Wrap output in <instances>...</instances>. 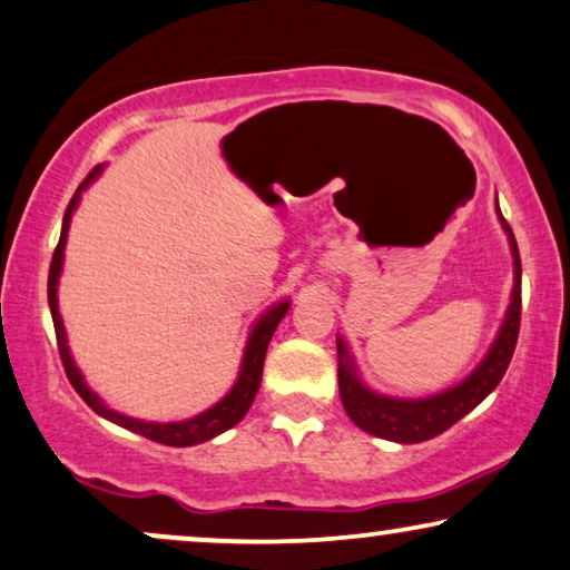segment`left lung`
<instances>
[{
	"mask_svg": "<svg viewBox=\"0 0 570 570\" xmlns=\"http://www.w3.org/2000/svg\"><path fill=\"white\" fill-rule=\"evenodd\" d=\"M498 218L508 234V242H511L513 292L511 305L505 309L503 325H500L490 352L484 354V360L480 364H476L472 375H466L464 381L453 385V389L435 393V396L428 399L383 396V393L370 391L367 385L362 383L346 344L341 338L336 341L341 404H344L348 420H352L360 430L370 432V435L375 438L393 440V443H422V440L435 438L440 432L449 430L451 424H456L461 416H466L476 404H482V401L498 389V383L503 381L508 364H511L521 325V257L519 247H515L511 226H508L503 214H500V208Z\"/></svg>",
	"mask_w": 570,
	"mask_h": 570,
	"instance_id": "8db88e82",
	"label": "left lung"
}]
</instances>
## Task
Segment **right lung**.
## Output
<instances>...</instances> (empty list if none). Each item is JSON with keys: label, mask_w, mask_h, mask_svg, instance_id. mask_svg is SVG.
<instances>
[{"label": "right lung", "mask_w": 570, "mask_h": 570, "mask_svg": "<svg viewBox=\"0 0 570 570\" xmlns=\"http://www.w3.org/2000/svg\"><path fill=\"white\" fill-rule=\"evenodd\" d=\"M98 171H101V166H96V169L88 174V179L78 187V193H75L70 206H67L65 218H62V237H59V245H57L55 257H51V265H49V307H51V321H55L59 356H62L65 373H67V377H70L72 389L80 393V399L86 401V404L94 409L98 416L119 424V428L138 432V435L154 440V443L174 445V449H187V445L206 443V440L222 435V432L234 428V424H237L242 416L247 414V409L253 406L255 393H257V389H261V381H263L265 352H268L271 336H273V331H276V325L281 323V317L289 313V299L273 305L268 313H265L261 321L253 325V331H249V338H247V346H245V356H242L237 383H234V389L226 393V396L218 401L216 406H210L208 412L197 414V416H193V420H185V422H142V420H132V416L114 412V409L106 406L104 401L88 389V383L82 381L80 370L75 367L70 348H67L62 315H59V305H57V284H59V273H62L65 242H67V229H70V222H72V210L78 208V203H80V189H86L90 181L98 177Z\"/></svg>", "instance_id": "obj_1"}]
</instances>
